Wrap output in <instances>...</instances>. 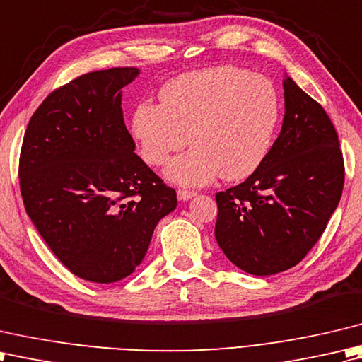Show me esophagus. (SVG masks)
I'll use <instances>...</instances> for the list:
<instances>
[{
	"label": "esophagus",
	"mask_w": 362,
	"mask_h": 362,
	"mask_svg": "<svg viewBox=\"0 0 362 362\" xmlns=\"http://www.w3.org/2000/svg\"><path fill=\"white\" fill-rule=\"evenodd\" d=\"M176 194H178V198L182 202H187V200H190V198H194L197 195L194 190H184V189H180Z\"/></svg>",
	"instance_id": "esophagus-1"
}]
</instances>
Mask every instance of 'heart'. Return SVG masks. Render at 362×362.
Here are the masks:
<instances>
[{
  "label": "heart",
  "instance_id": "1",
  "mask_svg": "<svg viewBox=\"0 0 362 362\" xmlns=\"http://www.w3.org/2000/svg\"><path fill=\"white\" fill-rule=\"evenodd\" d=\"M160 105L140 101L131 132L148 165L180 186L202 187L252 175L269 154L279 120V98L272 81L233 65L186 73L167 83Z\"/></svg>",
  "mask_w": 362,
  "mask_h": 362
}]
</instances>
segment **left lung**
Here are the masks:
<instances>
[{
	"label": "left lung",
	"mask_w": 362,
	"mask_h": 362,
	"mask_svg": "<svg viewBox=\"0 0 362 362\" xmlns=\"http://www.w3.org/2000/svg\"><path fill=\"white\" fill-rule=\"evenodd\" d=\"M281 132L242 184L218 192L216 239L250 275L297 265L325 231L344 189V159L325 110L284 73Z\"/></svg>",
	"instance_id": "8db88e82"
}]
</instances>
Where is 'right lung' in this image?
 Masks as SVG:
<instances>
[{
  "label": "right lung",
  "instance_id": "right-lung-1",
  "mask_svg": "<svg viewBox=\"0 0 362 362\" xmlns=\"http://www.w3.org/2000/svg\"><path fill=\"white\" fill-rule=\"evenodd\" d=\"M139 75L100 70L57 88L37 107L21 145L29 218L57 259L92 283L131 275L159 220L178 204L124 127L123 88Z\"/></svg>",
  "mask_w": 362,
  "mask_h": 362
}]
</instances>
